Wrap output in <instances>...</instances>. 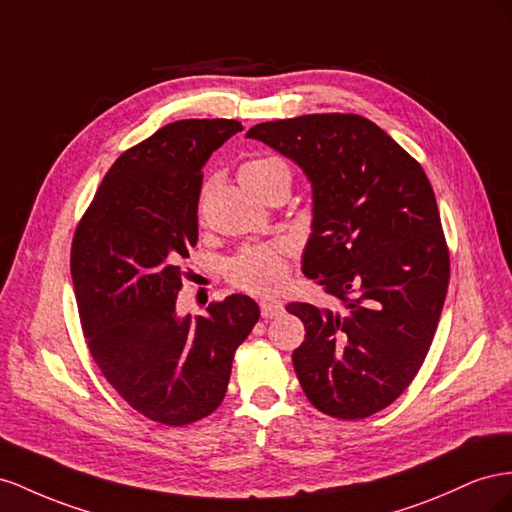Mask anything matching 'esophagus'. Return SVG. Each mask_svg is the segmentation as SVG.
<instances>
[{"instance_id":"obj_1","label":"esophagus","mask_w":512,"mask_h":512,"mask_svg":"<svg viewBox=\"0 0 512 512\" xmlns=\"http://www.w3.org/2000/svg\"><path fill=\"white\" fill-rule=\"evenodd\" d=\"M259 309H261V317L272 319V317H279L283 313V304L279 300H261Z\"/></svg>"}]
</instances>
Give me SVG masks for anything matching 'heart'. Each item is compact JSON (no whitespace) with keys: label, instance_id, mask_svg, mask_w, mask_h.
<instances>
[{"label":"heart","instance_id":"heart-1","mask_svg":"<svg viewBox=\"0 0 512 512\" xmlns=\"http://www.w3.org/2000/svg\"><path fill=\"white\" fill-rule=\"evenodd\" d=\"M240 182L251 191L253 195L261 197L268 188L276 186L279 182L291 184L289 167L283 163L279 156L261 154L240 167ZM287 272V248L281 242H268L248 246L240 251L229 264V279L231 283L253 291V294H268V291L279 289L285 281Z\"/></svg>","mask_w":512,"mask_h":512}]
</instances>
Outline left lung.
<instances>
[{
  "mask_svg": "<svg viewBox=\"0 0 512 512\" xmlns=\"http://www.w3.org/2000/svg\"><path fill=\"white\" fill-rule=\"evenodd\" d=\"M246 137L294 160L313 188L302 272L334 306L287 304L306 330L291 356L300 386L319 412L367 418L412 384L442 315L450 257L431 182L354 113L264 122Z\"/></svg>",
  "mask_w": 512,
  "mask_h": 512,
  "instance_id": "obj_1",
  "label": "left lung"
}]
</instances>
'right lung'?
I'll return each mask as SVG.
<instances>
[{
	"label": "right lung",
	"mask_w": 512,
	"mask_h": 512,
	"mask_svg": "<svg viewBox=\"0 0 512 512\" xmlns=\"http://www.w3.org/2000/svg\"><path fill=\"white\" fill-rule=\"evenodd\" d=\"M236 120H180L126 150L72 238L70 274L87 347L139 414L184 427L225 399L238 345L259 319L233 294L180 317L184 259L197 244L203 165L240 133Z\"/></svg>",
	"instance_id": "obj_1"
}]
</instances>
